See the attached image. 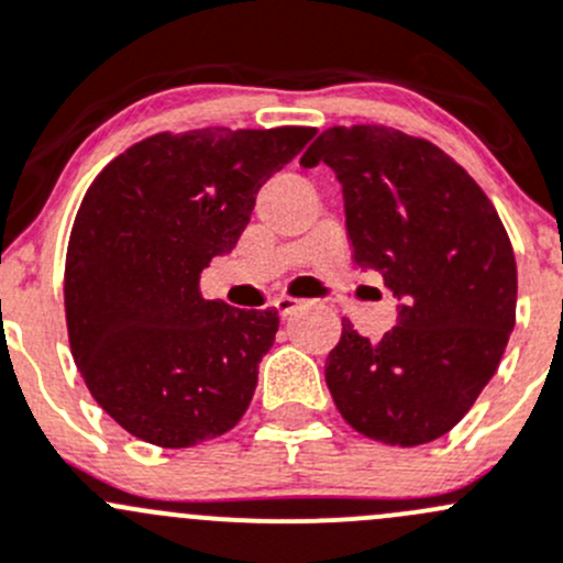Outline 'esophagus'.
I'll use <instances>...</instances> for the list:
<instances>
[{
	"mask_svg": "<svg viewBox=\"0 0 563 563\" xmlns=\"http://www.w3.org/2000/svg\"><path fill=\"white\" fill-rule=\"evenodd\" d=\"M302 305H305V299L288 297V294H280V297L275 299V308H277V313H280V316H291L294 310L302 308Z\"/></svg>",
	"mask_w": 563,
	"mask_h": 563,
	"instance_id": "34e87169",
	"label": "esophagus"
}]
</instances>
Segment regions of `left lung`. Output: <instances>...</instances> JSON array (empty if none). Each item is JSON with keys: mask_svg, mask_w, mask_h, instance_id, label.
<instances>
[{"mask_svg": "<svg viewBox=\"0 0 563 563\" xmlns=\"http://www.w3.org/2000/svg\"><path fill=\"white\" fill-rule=\"evenodd\" d=\"M335 170L360 269L401 299L379 341L343 319L324 374L354 432L398 449L460 423L517 319V261L493 200L445 151L390 125H332L299 165Z\"/></svg>", "mask_w": 563, "mask_h": 563, "instance_id": "obj_1", "label": "left lung"}]
</instances>
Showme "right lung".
Listing matches in <instances>:
<instances>
[{"mask_svg": "<svg viewBox=\"0 0 563 563\" xmlns=\"http://www.w3.org/2000/svg\"><path fill=\"white\" fill-rule=\"evenodd\" d=\"M313 134L162 131L90 184L65 255V324L87 390L129 434L192 449L247 412L280 316L206 299L200 272L236 247L258 189Z\"/></svg>", "mask_w": 563, "mask_h": 563, "instance_id": "right-lung-1", "label": "right lung"}]
</instances>
